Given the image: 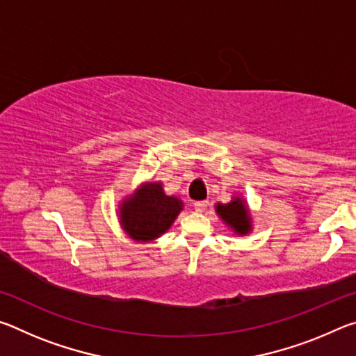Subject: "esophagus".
<instances>
[{
    "label": "esophagus",
    "mask_w": 356,
    "mask_h": 356,
    "mask_svg": "<svg viewBox=\"0 0 356 356\" xmlns=\"http://www.w3.org/2000/svg\"><path fill=\"white\" fill-rule=\"evenodd\" d=\"M209 207V201H196L195 202V210L196 212H204Z\"/></svg>",
    "instance_id": "obj_1"
}]
</instances>
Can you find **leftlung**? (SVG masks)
Wrapping results in <instances>:
<instances>
[{
  "label": "left lung",
  "mask_w": 356,
  "mask_h": 356,
  "mask_svg": "<svg viewBox=\"0 0 356 356\" xmlns=\"http://www.w3.org/2000/svg\"><path fill=\"white\" fill-rule=\"evenodd\" d=\"M216 212L225 220L229 226H231L237 234H246L250 231V216L248 210H246L245 202L242 200L236 197L232 202L218 204L216 206Z\"/></svg>",
  "instance_id": "8db88e82"
}]
</instances>
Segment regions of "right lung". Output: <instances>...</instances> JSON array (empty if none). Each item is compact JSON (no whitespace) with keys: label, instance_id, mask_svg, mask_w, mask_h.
Masks as SVG:
<instances>
[{"label":"right lung","instance_id":"obj_1","mask_svg":"<svg viewBox=\"0 0 356 356\" xmlns=\"http://www.w3.org/2000/svg\"><path fill=\"white\" fill-rule=\"evenodd\" d=\"M180 210L182 202L166 196L161 184H147L120 206V222L131 238L147 242L168 231Z\"/></svg>","mask_w":356,"mask_h":356}]
</instances>
